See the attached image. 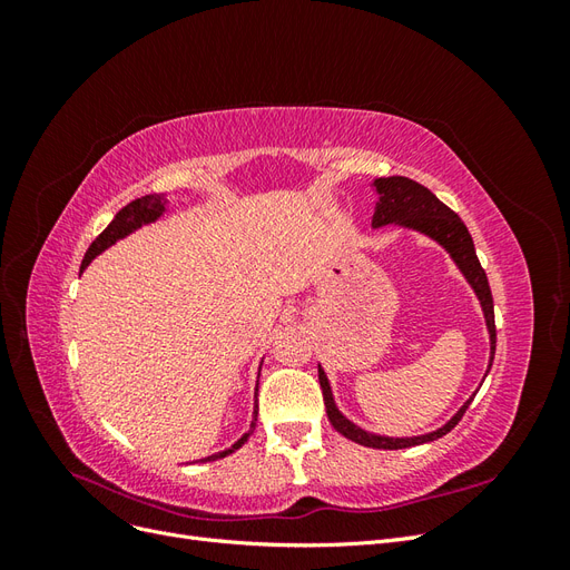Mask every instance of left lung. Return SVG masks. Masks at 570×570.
<instances>
[{"instance_id": "8db88e82", "label": "left lung", "mask_w": 570, "mask_h": 570, "mask_svg": "<svg viewBox=\"0 0 570 570\" xmlns=\"http://www.w3.org/2000/svg\"><path fill=\"white\" fill-rule=\"evenodd\" d=\"M373 185L377 189V195H381V199H377V206H375V214H373V226L375 228L387 226V223H400V226H404V228L421 230L433 239H438V243L452 254L456 266L465 275V281H469L471 287L475 289V295L482 304V312H485L488 331H490V344H492V356H490V366H492L494 347H497L494 302H492L488 275H485V271H482L478 256H475L473 237H471L469 228L463 226V220L450 209V206L442 204L433 193H430L428 187H423L416 180L404 178V176H392V178H377ZM318 383H321V390H323V404H325L327 421L333 423V428L337 430L340 435H344L356 444L373 446V450H406V446H413V444L433 442V440L450 433V430L461 421L465 409H469L471 402H473V396H471V400L459 409V413L450 423H446L440 430H435V433H430V435L383 438V435L366 433V430L356 428L354 423H350L347 419L342 416V413L335 406V402H333L331 385H327V377H325L321 366H318Z\"/></svg>"}]
</instances>
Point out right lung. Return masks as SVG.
Wrapping results in <instances>:
<instances>
[{"instance_id": "add662e5", "label": "right lung", "mask_w": 570, "mask_h": 570, "mask_svg": "<svg viewBox=\"0 0 570 570\" xmlns=\"http://www.w3.org/2000/svg\"><path fill=\"white\" fill-rule=\"evenodd\" d=\"M164 209H166V202L161 199V195H147V197H140V199H135V202L126 204L124 209H120V212L114 216V220L109 223V226L99 233V237H97L95 243L90 245V249L85 252V258H82L80 268L88 266L97 254H101V252H105L107 247H111V245L116 243V239L130 235L132 230H137L140 226H145V223L157 220V218L164 214ZM256 413H258V404L254 406L252 430H254V425H256ZM252 430H249V433H245L243 438H239V440L230 446V450H226V452H218V454H214V456H206L204 461H216V459H223V456L233 454L235 450H239V446H243V444L247 442V438L252 435Z\"/></svg>"}]
</instances>
